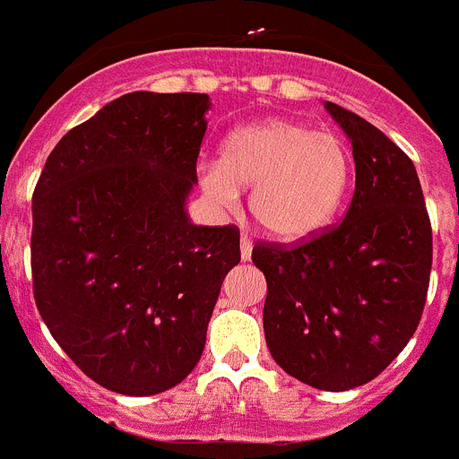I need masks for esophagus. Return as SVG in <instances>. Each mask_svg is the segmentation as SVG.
Segmentation results:
<instances>
[{
  "instance_id": "34e87169",
  "label": "esophagus",
  "mask_w": 459,
  "mask_h": 459,
  "mask_svg": "<svg viewBox=\"0 0 459 459\" xmlns=\"http://www.w3.org/2000/svg\"><path fill=\"white\" fill-rule=\"evenodd\" d=\"M250 257H253V241H250L248 234H241V259L248 262Z\"/></svg>"
}]
</instances>
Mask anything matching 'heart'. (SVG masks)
Returning a JSON list of instances; mask_svg holds the SVG:
<instances>
[{
    "label": "heart",
    "mask_w": 459,
    "mask_h": 459,
    "mask_svg": "<svg viewBox=\"0 0 459 459\" xmlns=\"http://www.w3.org/2000/svg\"><path fill=\"white\" fill-rule=\"evenodd\" d=\"M351 169V152L338 133L273 117L230 133L216 163L200 168V186L222 209L253 186L248 204L255 221L271 237L303 241L331 225L350 190Z\"/></svg>",
    "instance_id": "1"
}]
</instances>
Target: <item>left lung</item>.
<instances>
[{
	"label": "left lung",
	"instance_id": "8db88e82",
	"mask_svg": "<svg viewBox=\"0 0 459 459\" xmlns=\"http://www.w3.org/2000/svg\"><path fill=\"white\" fill-rule=\"evenodd\" d=\"M351 142L356 188L342 222L306 243H257L264 335L287 375L319 391L375 379L423 315L432 227L411 158L379 128L324 103Z\"/></svg>",
	"mask_w": 459,
	"mask_h": 459
}]
</instances>
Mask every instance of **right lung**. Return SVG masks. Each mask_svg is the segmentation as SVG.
<instances>
[{
  "label": "right lung",
  "instance_id": "obj_1",
  "mask_svg": "<svg viewBox=\"0 0 459 459\" xmlns=\"http://www.w3.org/2000/svg\"><path fill=\"white\" fill-rule=\"evenodd\" d=\"M209 108L206 93H126L56 142L36 184L40 317L89 379L121 395H156L193 372L241 262L237 227L186 213Z\"/></svg>",
  "mask_w": 459,
  "mask_h": 459
}]
</instances>
